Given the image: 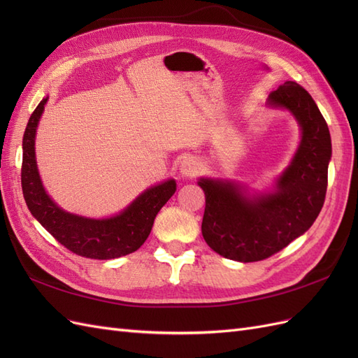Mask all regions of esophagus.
<instances>
[{
  "mask_svg": "<svg viewBox=\"0 0 358 358\" xmlns=\"http://www.w3.org/2000/svg\"><path fill=\"white\" fill-rule=\"evenodd\" d=\"M199 170H200V164H199L196 159L191 158V157L185 158V159L180 162V173H182L183 176H188V178L196 176L197 173H199Z\"/></svg>",
  "mask_w": 358,
  "mask_h": 358,
  "instance_id": "esophagus-1",
  "label": "esophagus"
}]
</instances>
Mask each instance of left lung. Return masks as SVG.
Segmentation results:
<instances>
[{
    "instance_id": "obj_1",
    "label": "left lung",
    "mask_w": 358,
    "mask_h": 358,
    "mask_svg": "<svg viewBox=\"0 0 358 358\" xmlns=\"http://www.w3.org/2000/svg\"><path fill=\"white\" fill-rule=\"evenodd\" d=\"M301 127V142L272 194L246 197L230 182L200 179L206 196L201 233L220 255L236 262H262L288 246L320 215L327 192L331 138L326 119L309 92L285 82L268 95Z\"/></svg>"
}]
</instances>
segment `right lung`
<instances>
[{
  "label": "right lung",
  "instance_id": "right-lung-1",
  "mask_svg": "<svg viewBox=\"0 0 358 358\" xmlns=\"http://www.w3.org/2000/svg\"><path fill=\"white\" fill-rule=\"evenodd\" d=\"M46 101L48 99L41 100L32 112L22 142L20 182L29 212L62 246L76 255L110 259L137 251L152 230L157 213L175 194L176 182L170 179L146 189L122 213L109 220H88L64 212L43 188L36 164V129Z\"/></svg>",
  "mask_w": 358,
  "mask_h": 358
}]
</instances>
